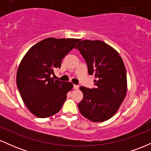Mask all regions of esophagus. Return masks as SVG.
<instances>
[{
  "label": "esophagus",
  "instance_id": "1",
  "mask_svg": "<svg viewBox=\"0 0 151 151\" xmlns=\"http://www.w3.org/2000/svg\"><path fill=\"white\" fill-rule=\"evenodd\" d=\"M74 89H79V86L76 85V84H74Z\"/></svg>",
  "mask_w": 151,
  "mask_h": 151
}]
</instances>
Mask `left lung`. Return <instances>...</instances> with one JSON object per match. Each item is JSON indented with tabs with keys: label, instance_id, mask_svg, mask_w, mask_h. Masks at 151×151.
<instances>
[{
	"label": "left lung",
	"instance_id": "obj_1",
	"mask_svg": "<svg viewBox=\"0 0 151 151\" xmlns=\"http://www.w3.org/2000/svg\"><path fill=\"white\" fill-rule=\"evenodd\" d=\"M94 75L96 88L81 86L83 99L78 104L83 116L93 122H102L116 113L127 91L126 70L116 50L101 40L81 41L76 46Z\"/></svg>",
	"mask_w": 151,
	"mask_h": 151
}]
</instances>
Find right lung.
Listing matches in <instances>:
<instances>
[{
    "label": "right lung",
    "instance_id": "1",
    "mask_svg": "<svg viewBox=\"0 0 151 151\" xmlns=\"http://www.w3.org/2000/svg\"><path fill=\"white\" fill-rule=\"evenodd\" d=\"M80 40L49 37L33 45L23 57L17 72L18 89L27 108L39 118L57 114L73 88L71 82L54 80V70Z\"/></svg>",
    "mask_w": 151,
    "mask_h": 151
}]
</instances>
